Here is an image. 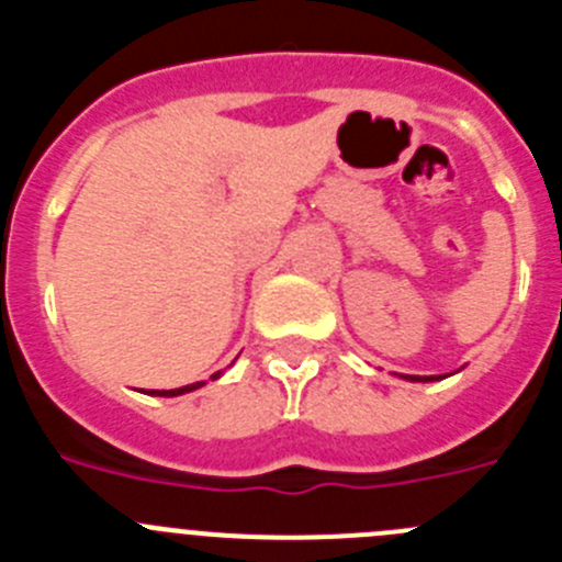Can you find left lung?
Returning a JSON list of instances; mask_svg holds the SVG:
<instances>
[{"label": "left lung", "mask_w": 562, "mask_h": 562, "mask_svg": "<svg viewBox=\"0 0 562 562\" xmlns=\"http://www.w3.org/2000/svg\"><path fill=\"white\" fill-rule=\"evenodd\" d=\"M405 380H411V382H430V380H441V376H414V374H405Z\"/></svg>", "instance_id": "1"}]
</instances>
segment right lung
Here are the masks:
<instances>
[{
    "label": "right lung",
    "mask_w": 562,
    "mask_h": 562,
    "mask_svg": "<svg viewBox=\"0 0 562 562\" xmlns=\"http://www.w3.org/2000/svg\"><path fill=\"white\" fill-rule=\"evenodd\" d=\"M216 376H222V371H216V374L211 376V380H216ZM205 382H191V385H182V389H171V391H151V396H180V394H188V391H196L202 389Z\"/></svg>",
    "instance_id": "right-lung-1"
}]
</instances>
